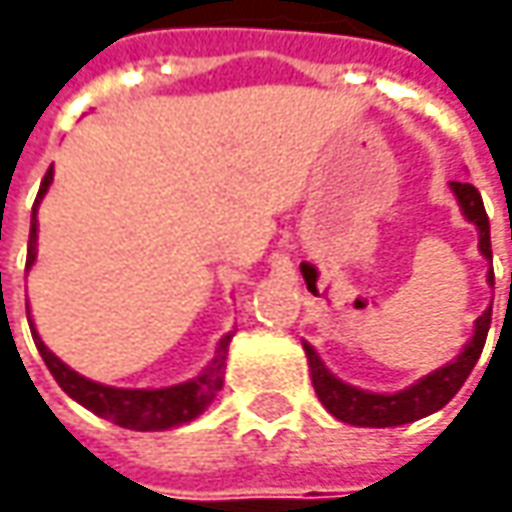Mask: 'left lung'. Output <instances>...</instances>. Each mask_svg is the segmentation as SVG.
Segmentation results:
<instances>
[{
  "mask_svg": "<svg viewBox=\"0 0 512 512\" xmlns=\"http://www.w3.org/2000/svg\"><path fill=\"white\" fill-rule=\"evenodd\" d=\"M459 205H462L464 216L479 227V250L484 253L487 262H493V250H490V219H487V210H484L482 193L467 182H450ZM493 282V270L487 276ZM490 310H484L482 316L476 319V333L473 339L467 342L464 353L456 362L444 364L436 373L424 376L422 382L407 387L402 393H393V396H382V393H367L359 390L353 384H344L342 379H336L330 370H327L319 353L305 344L307 362H310V376H313V390L319 396V402L325 404L327 410L347 424H359V427H396V424L416 422L424 419L436 410H442L444 404L450 402L464 379L473 373V367L482 356L484 342H487V330H490Z\"/></svg>",
  "mask_w": 512,
  "mask_h": 512,
  "instance_id": "8db88e82",
  "label": "left lung"
}]
</instances>
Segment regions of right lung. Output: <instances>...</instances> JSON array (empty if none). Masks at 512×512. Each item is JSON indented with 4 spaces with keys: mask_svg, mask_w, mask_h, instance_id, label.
I'll return each instance as SVG.
<instances>
[{
    "mask_svg": "<svg viewBox=\"0 0 512 512\" xmlns=\"http://www.w3.org/2000/svg\"><path fill=\"white\" fill-rule=\"evenodd\" d=\"M50 179H53V165H50L42 185H39L36 205L45 196ZM36 205H33V216H30L28 267L36 259ZM33 342H36V350L42 353V359L48 364L50 376L56 379V384L68 393L70 399H76L82 407L93 410L96 416L119 424V427H128V430H170V427H179V424L193 422L196 416H202L210 407V402L216 399V393L222 390L230 333L219 342L216 359L210 362V367L199 379L176 384V387H162V390H122V387L90 382L85 376L73 373L68 364L59 362L45 347V342L36 336V330H33Z\"/></svg>",
    "mask_w": 512,
    "mask_h": 512,
    "instance_id": "add662e5",
    "label": "right lung"
}]
</instances>
